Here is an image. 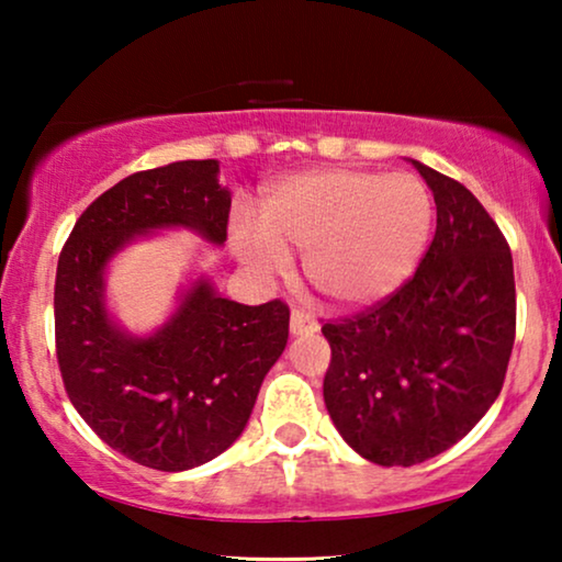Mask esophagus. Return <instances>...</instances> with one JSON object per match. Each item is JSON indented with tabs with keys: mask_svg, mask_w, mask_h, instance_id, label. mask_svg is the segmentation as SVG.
<instances>
[{
	"mask_svg": "<svg viewBox=\"0 0 562 562\" xmlns=\"http://www.w3.org/2000/svg\"><path fill=\"white\" fill-rule=\"evenodd\" d=\"M319 325L317 319L312 317V314H306L302 310H294L291 312V333L294 335H310V333H317Z\"/></svg>",
	"mask_w": 562,
	"mask_h": 562,
	"instance_id": "esophagus-1",
	"label": "esophagus"
}]
</instances>
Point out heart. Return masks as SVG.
Returning a JSON list of instances; mask_svg holds the SVG:
<instances>
[{
	"instance_id": "heart-1",
	"label": "heart",
	"mask_w": 562,
	"mask_h": 562,
	"mask_svg": "<svg viewBox=\"0 0 562 562\" xmlns=\"http://www.w3.org/2000/svg\"><path fill=\"white\" fill-rule=\"evenodd\" d=\"M432 229V196L412 173L317 168L273 183L260 227L237 222L233 245L252 271L286 268L304 252L310 286L337 310H363L394 294L417 268Z\"/></svg>"
}]
</instances>
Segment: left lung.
Here are the masks:
<instances>
[{
  "instance_id": "obj_1",
  "label": "left lung",
  "mask_w": 562,
  "mask_h": 562,
  "mask_svg": "<svg viewBox=\"0 0 562 562\" xmlns=\"http://www.w3.org/2000/svg\"><path fill=\"white\" fill-rule=\"evenodd\" d=\"M432 189L437 229L412 279L383 302L322 325L325 404L375 465H417L471 432L502 394L517 333L512 250L483 204L412 160Z\"/></svg>"
}]
</instances>
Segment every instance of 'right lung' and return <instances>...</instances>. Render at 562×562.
<instances>
[{
    "mask_svg": "<svg viewBox=\"0 0 562 562\" xmlns=\"http://www.w3.org/2000/svg\"><path fill=\"white\" fill-rule=\"evenodd\" d=\"M217 160L137 171L91 202L56 271V358L66 394L102 440L156 471L217 458L248 425L260 383L289 340L281 299L245 306L204 279L150 337H130L104 310V266L133 235L191 227L227 240L229 191Z\"/></svg>",
    "mask_w": 562,
    "mask_h": 562,
    "instance_id": "add662e5",
    "label": "right lung"
}]
</instances>
